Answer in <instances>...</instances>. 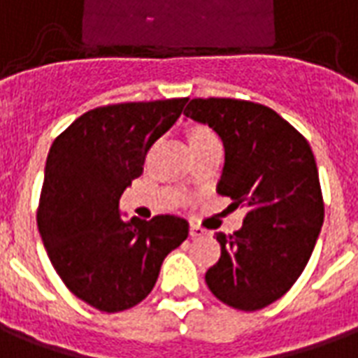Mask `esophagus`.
Here are the masks:
<instances>
[{
    "mask_svg": "<svg viewBox=\"0 0 358 358\" xmlns=\"http://www.w3.org/2000/svg\"><path fill=\"white\" fill-rule=\"evenodd\" d=\"M189 234H190V236H192V238H198V236H204L206 229H202V227H200V225H194V223H190Z\"/></svg>",
    "mask_w": 358,
    "mask_h": 358,
    "instance_id": "1",
    "label": "esophagus"
}]
</instances>
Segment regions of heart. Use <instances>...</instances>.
I'll list each match as a JSON object with an SVG mask.
<instances>
[{
	"label": "heart",
	"instance_id": "heart-1",
	"mask_svg": "<svg viewBox=\"0 0 358 358\" xmlns=\"http://www.w3.org/2000/svg\"><path fill=\"white\" fill-rule=\"evenodd\" d=\"M206 137H213V133H211L210 129H206V127H196L194 131L190 133V141L206 139Z\"/></svg>",
	"mask_w": 358,
	"mask_h": 358
}]
</instances>
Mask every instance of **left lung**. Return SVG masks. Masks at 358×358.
I'll list each match as a JSON object with an SVG mask.
<instances>
[{"label":"left lung","instance_id":"8db88e82","mask_svg":"<svg viewBox=\"0 0 358 358\" xmlns=\"http://www.w3.org/2000/svg\"><path fill=\"white\" fill-rule=\"evenodd\" d=\"M185 116L210 125L225 147L217 192L244 208L233 236L217 233L219 262L206 273L229 307L257 311L282 297L303 273L324 221L318 169L309 143L263 104L192 99Z\"/></svg>","mask_w":358,"mask_h":358}]
</instances>
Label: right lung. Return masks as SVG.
Masks as SVG:
<instances>
[{"label": "right lung", "mask_w": 358, "mask_h": 358, "mask_svg": "<svg viewBox=\"0 0 358 358\" xmlns=\"http://www.w3.org/2000/svg\"><path fill=\"white\" fill-rule=\"evenodd\" d=\"M187 101L101 106L49 148L38 229L62 282L99 311L141 303L166 255L189 236V223L176 215L125 221L120 211V196L143 173L148 148L176 124Z\"/></svg>", "instance_id": "obj_1"}]
</instances>
